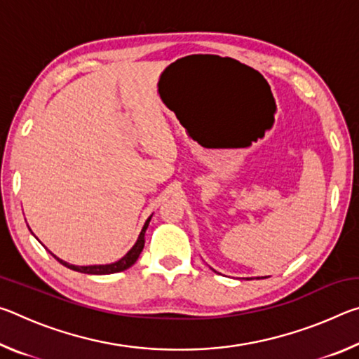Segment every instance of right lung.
Instances as JSON below:
<instances>
[{"mask_svg": "<svg viewBox=\"0 0 359 359\" xmlns=\"http://www.w3.org/2000/svg\"><path fill=\"white\" fill-rule=\"evenodd\" d=\"M150 218H151V217H150ZM150 218H149L147 222H145L144 228H142V231H141V234H139V238H137V242L135 244V247H133L131 250H130L128 253H126L123 258L118 259V261H115V263H112V264H100V266H74V264H69V263H66V261L57 258L55 255H53V258H57V259L60 261V263H62V264H63V266H66V267H69V269H72V271H77V272H83V274L102 276V274H115V272H121V271L128 269V267H131L133 264L136 263L137 258H139V255H141V252H142L144 244H145L144 234H145V229H147V226H149Z\"/></svg>", "mask_w": 359, "mask_h": 359, "instance_id": "right-lung-1", "label": "right lung"}]
</instances>
